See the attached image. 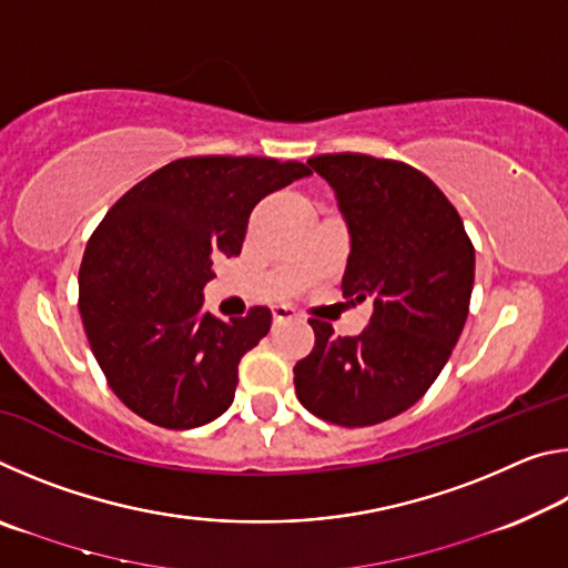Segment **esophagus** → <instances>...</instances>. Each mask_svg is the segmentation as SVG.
<instances>
[{
    "label": "esophagus",
    "instance_id": "1",
    "mask_svg": "<svg viewBox=\"0 0 568 568\" xmlns=\"http://www.w3.org/2000/svg\"><path fill=\"white\" fill-rule=\"evenodd\" d=\"M293 318H295L293 307L281 305V307H275V311H273V323H275V325H277V323H285V321H293Z\"/></svg>",
    "mask_w": 568,
    "mask_h": 568
}]
</instances>
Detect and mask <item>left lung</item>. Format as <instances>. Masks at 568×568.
<instances>
[{
    "label": "left lung",
    "mask_w": 568,
    "mask_h": 568,
    "mask_svg": "<svg viewBox=\"0 0 568 568\" xmlns=\"http://www.w3.org/2000/svg\"><path fill=\"white\" fill-rule=\"evenodd\" d=\"M331 182L351 233L343 295L373 301L361 335L311 318L297 400L335 426H376L426 396L468 318L474 243L434 180L400 160L338 152L307 160Z\"/></svg>",
    "instance_id": "8db88e82"
}]
</instances>
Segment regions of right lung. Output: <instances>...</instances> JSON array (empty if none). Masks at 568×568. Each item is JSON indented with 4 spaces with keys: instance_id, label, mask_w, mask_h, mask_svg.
Here are the masks:
<instances>
[{
    "instance_id": "add662e5",
    "label": "right lung",
    "mask_w": 568,
    "mask_h": 568,
    "mask_svg": "<svg viewBox=\"0 0 568 568\" xmlns=\"http://www.w3.org/2000/svg\"><path fill=\"white\" fill-rule=\"evenodd\" d=\"M305 175L303 162L273 158H180L94 227L80 265L82 325L114 396L140 418L185 430L230 408L237 363L271 331V311L223 323L203 287L213 261L240 255L253 207Z\"/></svg>"
}]
</instances>
